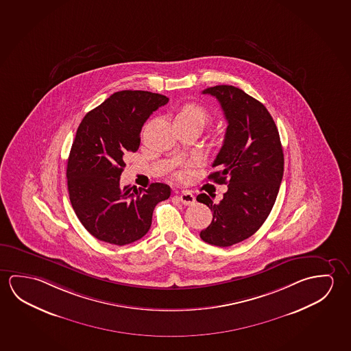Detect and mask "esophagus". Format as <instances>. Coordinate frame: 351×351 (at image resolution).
I'll use <instances>...</instances> for the list:
<instances>
[{
	"instance_id": "1",
	"label": "esophagus",
	"mask_w": 351,
	"mask_h": 351,
	"mask_svg": "<svg viewBox=\"0 0 351 351\" xmlns=\"http://www.w3.org/2000/svg\"><path fill=\"white\" fill-rule=\"evenodd\" d=\"M179 200L180 202L185 205V206H190V205H194L195 204V196L191 193H183V194L179 195Z\"/></svg>"
}]
</instances>
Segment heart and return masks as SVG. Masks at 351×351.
<instances>
[{
	"label": "heart",
	"mask_w": 351,
	"mask_h": 351,
	"mask_svg": "<svg viewBox=\"0 0 351 351\" xmlns=\"http://www.w3.org/2000/svg\"><path fill=\"white\" fill-rule=\"evenodd\" d=\"M176 121L197 123V124H200L201 127H204L211 121V116L207 112L206 108H204L200 105L188 104L179 110L176 116Z\"/></svg>",
	"instance_id": "heart-1"
}]
</instances>
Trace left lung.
Returning <instances> with one entry per match:
<instances>
[{"label": "left lung", "instance_id": "left-lung-1", "mask_svg": "<svg viewBox=\"0 0 351 351\" xmlns=\"http://www.w3.org/2000/svg\"><path fill=\"white\" fill-rule=\"evenodd\" d=\"M221 104L228 127L222 147L207 178L228 184L222 200L215 204L206 194L196 200L213 212L200 238L215 246H232L256 233L278 195L284 155L278 129L267 108L232 85H216L202 91Z\"/></svg>", "mask_w": 351, "mask_h": 351}]
</instances>
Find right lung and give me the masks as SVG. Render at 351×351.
I'll return each mask as SVG.
<instances>
[{"instance_id":"add662e5","label":"right lung","mask_w":351,"mask_h":351,"mask_svg":"<svg viewBox=\"0 0 351 351\" xmlns=\"http://www.w3.org/2000/svg\"><path fill=\"white\" fill-rule=\"evenodd\" d=\"M167 102L165 95L123 90L79 124L68 157V193L79 221L96 239L119 246L141 239L155 206L171 196L167 184L139 190L121 186L124 156L138 151L144 123Z\"/></svg>"}]
</instances>
